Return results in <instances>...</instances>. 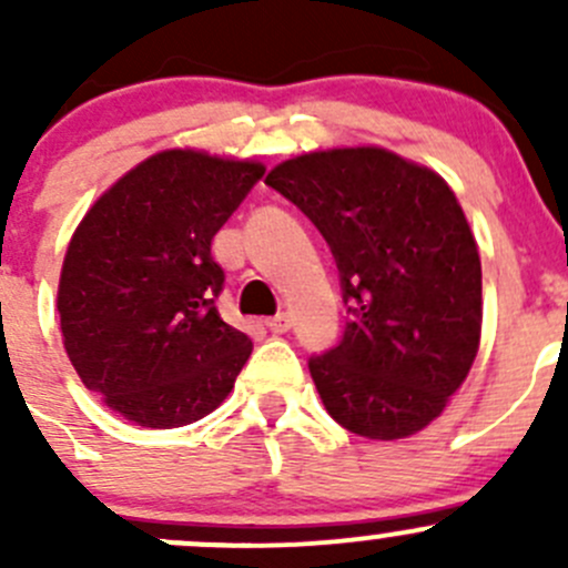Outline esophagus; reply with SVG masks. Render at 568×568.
Returning a JSON list of instances; mask_svg holds the SVG:
<instances>
[{
	"label": "esophagus",
	"instance_id": "1",
	"mask_svg": "<svg viewBox=\"0 0 568 568\" xmlns=\"http://www.w3.org/2000/svg\"><path fill=\"white\" fill-rule=\"evenodd\" d=\"M266 326L274 332V335H283V332L291 329V316L288 313H280V316L266 318Z\"/></svg>",
	"mask_w": 568,
	"mask_h": 568
}]
</instances>
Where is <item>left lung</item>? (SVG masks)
Segmentation results:
<instances>
[{"instance_id": "left-lung-1", "label": "left lung", "mask_w": 568, "mask_h": 568, "mask_svg": "<svg viewBox=\"0 0 568 568\" xmlns=\"http://www.w3.org/2000/svg\"><path fill=\"white\" fill-rule=\"evenodd\" d=\"M266 183L300 205L341 268L354 313L311 359L332 420L368 439L412 437L443 415L480 346V255L454 189L379 145L285 159Z\"/></svg>"}]
</instances>
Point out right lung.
<instances>
[{
  "instance_id": "1",
  "label": "right lung",
  "mask_w": 568,
  "mask_h": 568,
  "mask_svg": "<svg viewBox=\"0 0 568 568\" xmlns=\"http://www.w3.org/2000/svg\"><path fill=\"white\" fill-rule=\"evenodd\" d=\"M263 173L252 159L168 148L73 231L57 285L62 346L84 387L134 426L211 415L250 359L252 341L214 305L225 274L211 242Z\"/></svg>"
}]
</instances>
